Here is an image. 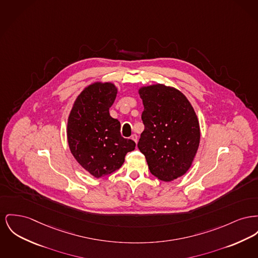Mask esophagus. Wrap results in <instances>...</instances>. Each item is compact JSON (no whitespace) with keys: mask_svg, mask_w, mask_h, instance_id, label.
<instances>
[{"mask_svg":"<svg viewBox=\"0 0 258 258\" xmlns=\"http://www.w3.org/2000/svg\"><path fill=\"white\" fill-rule=\"evenodd\" d=\"M137 138H138V137H137V135H133V136H132V139H133L136 143L137 142Z\"/></svg>","mask_w":258,"mask_h":258,"instance_id":"1","label":"esophagus"}]
</instances>
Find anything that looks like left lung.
<instances>
[{
	"label": "left lung",
	"instance_id": "1",
	"mask_svg": "<svg viewBox=\"0 0 258 258\" xmlns=\"http://www.w3.org/2000/svg\"><path fill=\"white\" fill-rule=\"evenodd\" d=\"M144 131L137 147L152 174L169 182L184 175L197 154L201 132L196 112L181 91L164 84L139 88Z\"/></svg>",
	"mask_w": 258,
	"mask_h": 258
}]
</instances>
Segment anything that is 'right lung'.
Returning a JSON list of instances; mask_svg holds the SVG:
<instances>
[{"mask_svg":"<svg viewBox=\"0 0 258 258\" xmlns=\"http://www.w3.org/2000/svg\"><path fill=\"white\" fill-rule=\"evenodd\" d=\"M118 89L110 82H94L77 96L67 121L70 151L80 166L96 178L120 168L136 142L121 137V123L110 116Z\"/></svg>","mask_w":258,"mask_h":258,"instance_id":"obj_1","label":"right lung"}]
</instances>
